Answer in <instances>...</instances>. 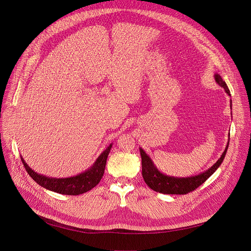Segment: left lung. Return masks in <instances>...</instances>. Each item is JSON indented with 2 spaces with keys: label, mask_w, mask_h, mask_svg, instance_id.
<instances>
[{
  "label": "left lung",
  "mask_w": 251,
  "mask_h": 251,
  "mask_svg": "<svg viewBox=\"0 0 251 251\" xmlns=\"http://www.w3.org/2000/svg\"><path fill=\"white\" fill-rule=\"evenodd\" d=\"M215 79H216V82L225 89V91L231 97L230 90L226 82L224 81L223 78L220 76V74H215ZM231 104H232V100H231ZM229 140H230V134H229ZM228 146H229V142L227 144L225 151H224V152L222 153L221 157L216 162L214 166H212L208 170L204 171V172L199 175L186 177V178L167 176L161 173L153 165L151 157L146 153V151H144L142 149H139L140 155H141V165H142V177L144 179V182L147 183V185L156 192L164 193V194H187L195 190L197 187H200L202 183H204L216 172L217 169L221 166L222 162L224 161V159H225Z\"/></svg>",
  "instance_id": "left-lung-1"
}]
</instances>
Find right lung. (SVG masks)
<instances>
[{
    "instance_id": "right-lung-1",
    "label": "right lung",
    "mask_w": 251,
    "mask_h": 251,
    "mask_svg": "<svg viewBox=\"0 0 251 251\" xmlns=\"http://www.w3.org/2000/svg\"><path fill=\"white\" fill-rule=\"evenodd\" d=\"M111 149L112 143L100 153L95 164L86 170L85 172L69 178H50L41 175L30 169L22 157L21 161L26 169V172L29 174V176L38 185L48 190L65 195H79L89 191L98 185L104 173L105 164H107V159Z\"/></svg>"
}]
</instances>
